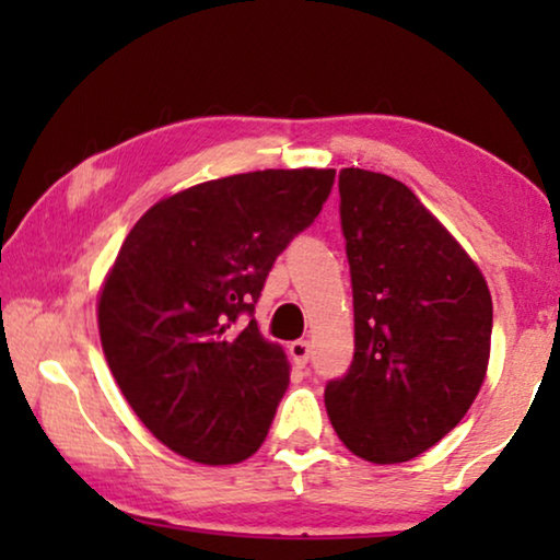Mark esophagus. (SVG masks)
Returning <instances> with one entry per match:
<instances>
[{
	"label": "esophagus",
	"mask_w": 560,
	"mask_h": 560,
	"mask_svg": "<svg viewBox=\"0 0 560 560\" xmlns=\"http://www.w3.org/2000/svg\"><path fill=\"white\" fill-rule=\"evenodd\" d=\"M288 351H290V357H293V362H295L298 366L308 364V359H311V343H308V341L298 339V341L290 343Z\"/></svg>",
	"instance_id": "esophagus-1"
}]
</instances>
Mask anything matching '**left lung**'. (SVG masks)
<instances>
[{
	"label": "left lung",
	"instance_id": "1",
	"mask_svg": "<svg viewBox=\"0 0 560 560\" xmlns=\"http://www.w3.org/2000/svg\"><path fill=\"white\" fill-rule=\"evenodd\" d=\"M339 196L354 359L326 385V410L351 454L402 464L471 408L487 374L492 295L462 244L405 183L343 167Z\"/></svg>",
	"mask_w": 560,
	"mask_h": 560
}]
</instances>
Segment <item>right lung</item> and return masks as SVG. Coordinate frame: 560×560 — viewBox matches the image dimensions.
Wrapping results in <instances>:
<instances>
[{"label":"right lung","instance_id":"obj_1","mask_svg":"<svg viewBox=\"0 0 560 560\" xmlns=\"http://www.w3.org/2000/svg\"><path fill=\"white\" fill-rule=\"evenodd\" d=\"M336 171H255L152 206L98 298V334L121 395L148 431L198 464L262 446L290 372L252 318L282 249L308 229ZM250 320L236 329L238 316Z\"/></svg>","mask_w":560,"mask_h":560}]
</instances>
